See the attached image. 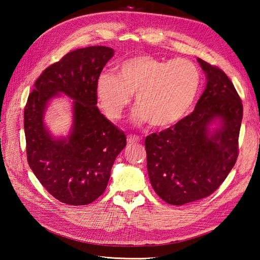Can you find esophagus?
Returning <instances> with one entry per match:
<instances>
[{
	"instance_id": "34e87169",
	"label": "esophagus",
	"mask_w": 260,
	"mask_h": 260,
	"mask_svg": "<svg viewBox=\"0 0 260 260\" xmlns=\"http://www.w3.org/2000/svg\"><path fill=\"white\" fill-rule=\"evenodd\" d=\"M141 141V139L139 136H133V135H128L127 136V143H128L129 145H133V144H135V143H137V142H140Z\"/></svg>"
}]
</instances>
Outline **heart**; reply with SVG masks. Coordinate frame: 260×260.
Returning <instances> with one entry per match:
<instances>
[{"mask_svg": "<svg viewBox=\"0 0 260 260\" xmlns=\"http://www.w3.org/2000/svg\"><path fill=\"white\" fill-rule=\"evenodd\" d=\"M200 73L190 60L163 61L148 54L125 60L117 76L103 74L96 82L99 105L107 117L118 120L135 93L133 120L164 128L183 117L194 102Z\"/></svg>", "mask_w": 260, "mask_h": 260, "instance_id": "1", "label": "heart"}]
</instances>
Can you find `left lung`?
Returning <instances> with one entry per match:
<instances>
[{
  "instance_id": "1",
  "label": "left lung",
  "mask_w": 260,
  "mask_h": 260,
  "mask_svg": "<svg viewBox=\"0 0 260 260\" xmlns=\"http://www.w3.org/2000/svg\"><path fill=\"white\" fill-rule=\"evenodd\" d=\"M197 60L206 74L207 85L194 110L145 140L151 184L159 198L173 206L209 197L227 178L238 157L240 97L221 69Z\"/></svg>"
}]
</instances>
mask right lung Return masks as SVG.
<instances>
[{
  "mask_svg": "<svg viewBox=\"0 0 260 260\" xmlns=\"http://www.w3.org/2000/svg\"><path fill=\"white\" fill-rule=\"evenodd\" d=\"M114 49L92 46L71 51L37 79L24 109L27 162L37 179L60 202L85 206L101 197L126 146L124 132L97 107L96 82ZM73 99L68 136L54 137L44 115L52 99Z\"/></svg>",
  "mask_w": 260,
  "mask_h": 260,
  "instance_id": "obj_1",
  "label": "right lung"
}]
</instances>
